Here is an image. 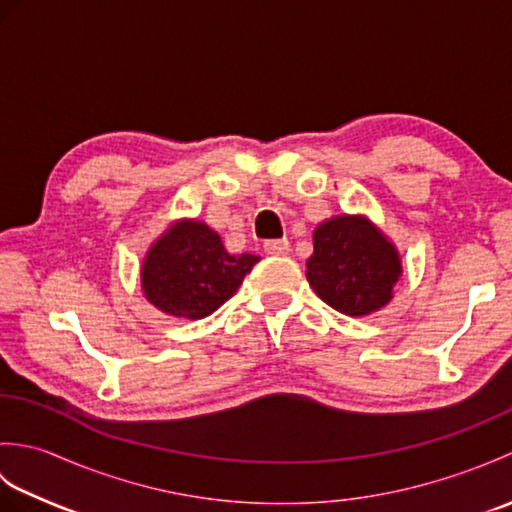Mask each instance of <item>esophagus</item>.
Wrapping results in <instances>:
<instances>
[{
  "instance_id": "34e87169",
  "label": "esophagus",
  "mask_w": 512,
  "mask_h": 512,
  "mask_svg": "<svg viewBox=\"0 0 512 512\" xmlns=\"http://www.w3.org/2000/svg\"><path fill=\"white\" fill-rule=\"evenodd\" d=\"M264 250L268 255H286L290 250V242L286 237L284 239H266Z\"/></svg>"
}]
</instances>
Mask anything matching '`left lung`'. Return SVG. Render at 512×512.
Here are the masks:
<instances>
[{
	"mask_svg": "<svg viewBox=\"0 0 512 512\" xmlns=\"http://www.w3.org/2000/svg\"><path fill=\"white\" fill-rule=\"evenodd\" d=\"M314 292L347 317H363L387 306L400 277V257L365 217L341 215L314 231L308 259Z\"/></svg>",
	"mask_w": 512,
	"mask_h": 512,
	"instance_id": "left-lung-1",
	"label": "left lung"
}]
</instances>
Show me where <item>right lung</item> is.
<instances>
[{"instance_id":"1","label":"right lung","mask_w":512,"mask_h":512,"mask_svg":"<svg viewBox=\"0 0 512 512\" xmlns=\"http://www.w3.org/2000/svg\"><path fill=\"white\" fill-rule=\"evenodd\" d=\"M255 255H228L220 235L202 222H180L151 246L143 264L145 297L180 319H202L235 295Z\"/></svg>"}]
</instances>
